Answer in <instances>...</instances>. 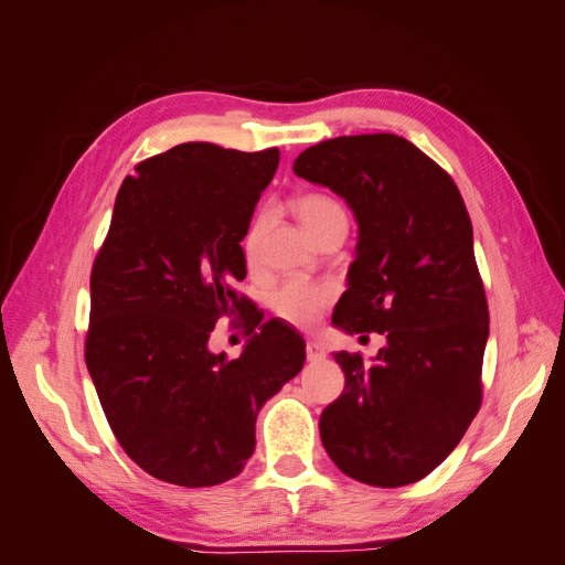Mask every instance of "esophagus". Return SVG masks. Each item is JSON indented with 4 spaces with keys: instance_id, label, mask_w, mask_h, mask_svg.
<instances>
[{
    "instance_id": "34e87169",
    "label": "esophagus",
    "mask_w": 565,
    "mask_h": 565,
    "mask_svg": "<svg viewBox=\"0 0 565 565\" xmlns=\"http://www.w3.org/2000/svg\"><path fill=\"white\" fill-rule=\"evenodd\" d=\"M324 355H328V353H324V347L320 344V341H313V339L306 341V358H309L311 363H318V361H322Z\"/></svg>"
}]
</instances>
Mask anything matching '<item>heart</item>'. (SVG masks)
<instances>
[{"instance_id": "heart-1", "label": "heart", "mask_w": 565, "mask_h": 565, "mask_svg": "<svg viewBox=\"0 0 565 565\" xmlns=\"http://www.w3.org/2000/svg\"><path fill=\"white\" fill-rule=\"evenodd\" d=\"M297 216L303 224V228L313 237L324 224H330L332 218L347 216V214L341 210V204L330 195L306 193L297 200ZM264 221H266V214L256 216L245 235L247 259H252L256 245H259ZM330 301H332V287L322 282L301 280V278L285 280L270 297V306L273 311H276V316L297 324V328H311V324H316L322 311L330 306Z\"/></svg>"}]
</instances>
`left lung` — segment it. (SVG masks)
<instances>
[{
    "label": "left lung",
    "mask_w": 565,
    "mask_h": 565,
    "mask_svg": "<svg viewBox=\"0 0 565 565\" xmlns=\"http://www.w3.org/2000/svg\"><path fill=\"white\" fill-rule=\"evenodd\" d=\"M295 174L344 198L358 221L332 324L386 337L372 363L334 353L347 386L322 409V446L355 481L415 483L457 448L481 407L490 316L465 200L448 172L396 134L306 148Z\"/></svg>",
    "instance_id": "left-lung-1"
}]
</instances>
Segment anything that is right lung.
I'll use <instances>...</instances> for the list:
<instances>
[{
	"instance_id": "obj_1",
	"label": "right lung",
	"mask_w": 565,
	"mask_h": 565,
	"mask_svg": "<svg viewBox=\"0 0 565 565\" xmlns=\"http://www.w3.org/2000/svg\"><path fill=\"white\" fill-rule=\"evenodd\" d=\"M280 150L181 143L127 177L92 270L84 358L122 450L183 488L237 476L256 446V415L306 361L297 330L237 297L241 247ZM253 337L228 362L209 351L221 315Z\"/></svg>"
}]
</instances>
